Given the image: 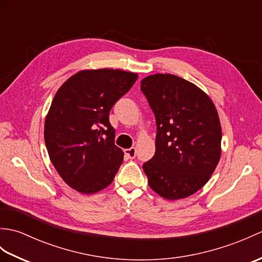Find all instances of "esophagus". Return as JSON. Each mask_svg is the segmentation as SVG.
Masks as SVG:
<instances>
[{
    "mask_svg": "<svg viewBox=\"0 0 262 262\" xmlns=\"http://www.w3.org/2000/svg\"><path fill=\"white\" fill-rule=\"evenodd\" d=\"M125 157L127 159H135L136 157V148L135 147H130L125 149Z\"/></svg>",
    "mask_w": 262,
    "mask_h": 262,
    "instance_id": "obj_1",
    "label": "esophagus"
}]
</instances>
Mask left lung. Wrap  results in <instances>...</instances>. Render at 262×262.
<instances>
[{"instance_id": "8db88e82", "label": "left lung", "mask_w": 262, "mask_h": 262, "mask_svg": "<svg viewBox=\"0 0 262 262\" xmlns=\"http://www.w3.org/2000/svg\"><path fill=\"white\" fill-rule=\"evenodd\" d=\"M157 121L154 157L143 164L148 185L161 197L186 198L203 188L221 158L222 129L210 98L172 74L141 82Z\"/></svg>"}]
</instances>
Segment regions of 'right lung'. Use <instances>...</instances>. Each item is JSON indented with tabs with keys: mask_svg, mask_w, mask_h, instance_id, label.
<instances>
[{
	"mask_svg": "<svg viewBox=\"0 0 262 262\" xmlns=\"http://www.w3.org/2000/svg\"><path fill=\"white\" fill-rule=\"evenodd\" d=\"M137 77L120 70H85L55 94L45 120V143L58 174L76 191L94 193L113 182L124 152L115 145L109 113Z\"/></svg>",
	"mask_w": 262,
	"mask_h": 262,
	"instance_id": "right-lung-1",
	"label": "right lung"
}]
</instances>
